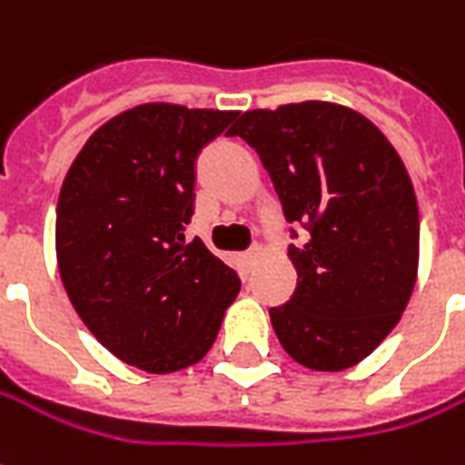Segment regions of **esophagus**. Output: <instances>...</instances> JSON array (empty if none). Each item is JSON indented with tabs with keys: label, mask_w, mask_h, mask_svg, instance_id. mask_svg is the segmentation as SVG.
<instances>
[{
	"label": "esophagus",
	"mask_w": 465,
	"mask_h": 465,
	"mask_svg": "<svg viewBox=\"0 0 465 465\" xmlns=\"http://www.w3.org/2000/svg\"><path fill=\"white\" fill-rule=\"evenodd\" d=\"M259 257H262V246H259V244H252L244 252V259H246V262H249V264H254V262H257Z\"/></svg>",
	"instance_id": "esophagus-1"
}]
</instances>
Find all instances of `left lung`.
<instances>
[{"label": "left lung", "instance_id": "1", "mask_svg": "<svg viewBox=\"0 0 465 465\" xmlns=\"http://www.w3.org/2000/svg\"><path fill=\"white\" fill-rule=\"evenodd\" d=\"M229 137L257 150L287 223L308 232L290 246L298 287L270 308L282 349L315 371L359 364L418 277V201L400 154L366 116L325 101L246 112Z\"/></svg>", "mask_w": 465, "mask_h": 465}]
</instances>
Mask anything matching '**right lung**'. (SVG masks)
<instances>
[{
	"instance_id": "obj_1",
	"label": "right lung",
	"mask_w": 465,
	"mask_h": 465,
	"mask_svg": "<svg viewBox=\"0 0 465 465\" xmlns=\"http://www.w3.org/2000/svg\"><path fill=\"white\" fill-rule=\"evenodd\" d=\"M236 116L142 104L99 126L63 180V287L88 331L142 371L201 361L239 295V274L201 239L185 242L195 160Z\"/></svg>"
}]
</instances>
